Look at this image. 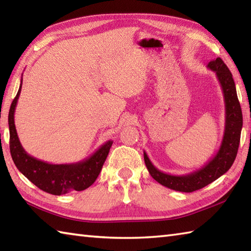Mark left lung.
<instances>
[{
	"instance_id": "8db88e82",
	"label": "left lung",
	"mask_w": 251,
	"mask_h": 251,
	"mask_svg": "<svg viewBox=\"0 0 251 251\" xmlns=\"http://www.w3.org/2000/svg\"><path fill=\"white\" fill-rule=\"evenodd\" d=\"M207 68L216 72L218 81L221 85L226 103L225 134H223L221 146L216 155L205 166L196 172L177 176L158 170L148 157L147 153L143 152L146 166L153 179H155L158 183L166 188L185 192V193L204 188V186L214 182L222 175H225L235 161L239 140H241L243 114L232 73L221 58H217L216 60L210 61Z\"/></svg>"
}]
</instances>
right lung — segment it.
Returning <instances> with one entry per match:
<instances>
[{
  "label": "right lung",
  "instance_id": "1",
  "mask_svg": "<svg viewBox=\"0 0 251 251\" xmlns=\"http://www.w3.org/2000/svg\"><path fill=\"white\" fill-rule=\"evenodd\" d=\"M21 86L23 77L8 113L9 149L16 167L37 188L52 195H61L89 188L99 176L113 141H106L89 157L72 164H50L29 155L19 141L14 120Z\"/></svg>",
  "mask_w": 251,
  "mask_h": 251
}]
</instances>
